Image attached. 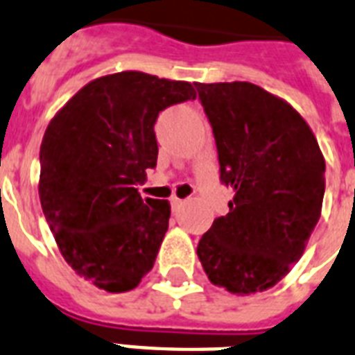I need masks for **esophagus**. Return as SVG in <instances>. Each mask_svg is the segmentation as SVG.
Listing matches in <instances>:
<instances>
[{
  "label": "esophagus",
  "instance_id": "esophagus-1",
  "mask_svg": "<svg viewBox=\"0 0 355 355\" xmlns=\"http://www.w3.org/2000/svg\"><path fill=\"white\" fill-rule=\"evenodd\" d=\"M183 203V200H180V198H172V209H178Z\"/></svg>",
  "mask_w": 355,
  "mask_h": 355
}]
</instances>
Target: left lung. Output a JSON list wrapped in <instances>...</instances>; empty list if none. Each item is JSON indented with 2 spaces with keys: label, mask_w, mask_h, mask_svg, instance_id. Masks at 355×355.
Instances as JSON below:
<instances>
[{
  "label": "left lung",
  "mask_w": 355,
  "mask_h": 355,
  "mask_svg": "<svg viewBox=\"0 0 355 355\" xmlns=\"http://www.w3.org/2000/svg\"><path fill=\"white\" fill-rule=\"evenodd\" d=\"M218 150L230 213L196 254L232 295L274 287L300 259L322 211L326 161L311 128L282 98L248 81L194 83Z\"/></svg>",
  "instance_id": "1"
}]
</instances>
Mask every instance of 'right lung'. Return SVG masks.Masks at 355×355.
<instances>
[{
	"mask_svg": "<svg viewBox=\"0 0 355 355\" xmlns=\"http://www.w3.org/2000/svg\"><path fill=\"white\" fill-rule=\"evenodd\" d=\"M194 98L189 81L129 70L87 83L51 118L38 196L64 261L98 289L125 293L152 270L170 203L137 185L157 164L159 112Z\"/></svg>",
	"mask_w": 355,
	"mask_h": 355,
	"instance_id": "obj_1",
	"label": "right lung"
}]
</instances>
